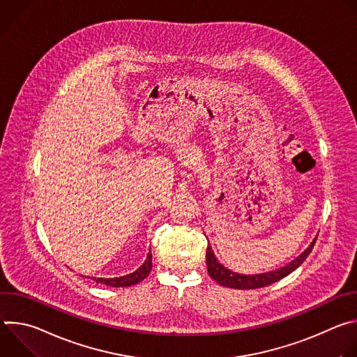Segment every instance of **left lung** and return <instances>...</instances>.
Returning a JSON list of instances; mask_svg holds the SVG:
<instances>
[{"label": "left lung", "instance_id": "8db88e82", "mask_svg": "<svg viewBox=\"0 0 357 357\" xmlns=\"http://www.w3.org/2000/svg\"><path fill=\"white\" fill-rule=\"evenodd\" d=\"M317 241V237L314 238V241L310 244V247L305 250L302 254L292 260L291 263H288L287 266L268 271V273H261V274H238L234 273L229 268H226L222 263H219V260L216 259L215 252L212 250V245L208 244L206 248V266H208V273L209 275L220 285L227 287V288H234V289H256V288H261V287H267L271 285L273 282L280 281L281 278L287 277L288 274H291L292 271H295L303 261L310 256V252L314 248V244Z\"/></svg>", "mask_w": 357, "mask_h": 357}]
</instances>
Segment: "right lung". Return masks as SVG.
Segmentation results:
<instances>
[{"instance_id":"right-lung-1","label":"right lung","mask_w":357,"mask_h":357,"mask_svg":"<svg viewBox=\"0 0 357 357\" xmlns=\"http://www.w3.org/2000/svg\"><path fill=\"white\" fill-rule=\"evenodd\" d=\"M151 270H152V254H151V251H148L144 264L139 268H137L134 273H130V274L121 275V277H114V278L91 277V280L96 281L97 284H105L107 287H131V285L141 282L144 278H146L148 274L151 273ZM82 277H84V275H82Z\"/></svg>"}]
</instances>
